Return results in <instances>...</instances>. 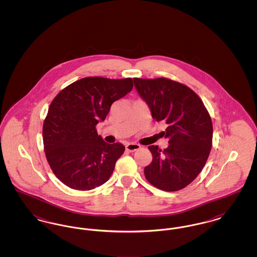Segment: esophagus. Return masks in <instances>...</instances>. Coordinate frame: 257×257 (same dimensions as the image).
Returning a JSON list of instances; mask_svg holds the SVG:
<instances>
[{
	"instance_id": "esophagus-1",
	"label": "esophagus",
	"mask_w": 257,
	"mask_h": 257,
	"mask_svg": "<svg viewBox=\"0 0 257 257\" xmlns=\"http://www.w3.org/2000/svg\"><path fill=\"white\" fill-rule=\"evenodd\" d=\"M126 150L130 151V152H134L136 150H139L141 148V146L138 144H133V143H129L126 145Z\"/></svg>"
}]
</instances>
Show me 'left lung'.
Listing matches in <instances>:
<instances>
[{
    "instance_id": "8db88e82",
    "label": "left lung",
    "mask_w": 257,
    "mask_h": 257,
    "mask_svg": "<svg viewBox=\"0 0 257 257\" xmlns=\"http://www.w3.org/2000/svg\"><path fill=\"white\" fill-rule=\"evenodd\" d=\"M139 95L152 117L168 125L164 150L149 146L152 162L145 168L147 181L160 190L175 192L192 183L202 171L212 147L213 125L203 102L194 90L166 78H134Z\"/></svg>"
}]
</instances>
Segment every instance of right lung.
Here are the masks:
<instances>
[{
    "label": "right lung",
    "mask_w": 257,
    "mask_h": 257,
    "mask_svg": "<svg viewBox=\"0 0 257 257\" xmlns=\"http://www.w3.org/2000/svg\"><path fill=\"white\" fill-rule=\"evenodd\" d=\"M132 88L131 78L86 77L54 98L43 123V144L52 171L64 185L88 191L109 180L125 147L105 143L95 126Z\"/></svg>",
    "instance_id": "1"
}]
</instances>
